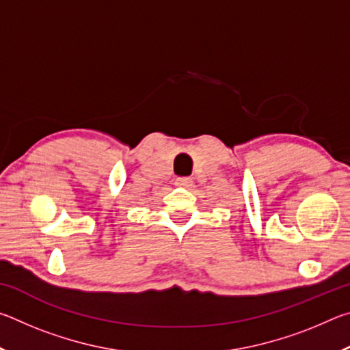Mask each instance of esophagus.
<instances>
[{
    "label": "esophagus",
    "mask_w": 350,
    "mask_h": 350,
    "mask_svg": "<svg viewBox=\"0 0 350 350\" xmlns=\"http://www.w3.org/2000/svg\"><path fill=\"white\" fill-rule=\"evenodd\" d=\"M174 185L182 187V188L189 187V185H191V179H189V177H177V179L174 180Z\"/></svg>",
    "instance_id": "1"
}]
</instances>
